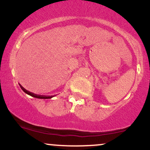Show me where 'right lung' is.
I'll list each match as a JSON object with an SVG mask.
<instances>
[{"instance_id": "right-lung-1", "label": "right lung", "mask_w": 150, "mask_h": 150, "mask_svg": "<svg viewBox=\"0 0 150 150\" xmlns=\"http://www.w3.org/2000/svg\"><path fill=\"white\" fill-rule=\"evenodd\" d=\"M20 87H21V89H22V90L25 92L26 94H27L28 95H30L32 96V97H35V98H38V99H51V98L54 97V96H44V95H39V94H34V93L32 92H29V91H27V89H25V88H24L21 85H20ZM56 96V95H55Z\"/></svg>"}]
</instances>
